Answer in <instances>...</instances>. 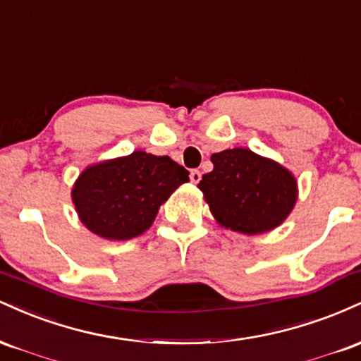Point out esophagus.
<instances>
[{
    "mask_svg": "<svg viewBox=\"0 0 361 361\" xmlns=\"http://www.w3.org/2000/svg\"><path fill=\"white\" fill-rule=\"evenodd\" d=\"M190 180H192V183L197 185L198 181L202 180V173L198 171V169H192V171H190Z\"/></svg>",
    "mask_w": 361,
    "mask_h": 361,
    "instance_id": "obj_1",
    "label": "esophagus"
}]
</instances>
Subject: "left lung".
I'll return each mask as SVG.
<instances>
[{
    "instance_id": "obj_1",
    "label": "left lung",
    "mask_w": 361,
    "mask_h": 361,
    "mask_svg": "<svg viewBox=\"0 0 361 361\" xmlns=\"http://www.w3.org/2000/svg\"><path fill=\"white\" fill-rule=\"evenodd\" d=\"M214 169L198 188L215 221L255 235L279 227L297 202V180L287 168L251 149L234 147L210 157Z\"/></svg>"
}]
</instances>
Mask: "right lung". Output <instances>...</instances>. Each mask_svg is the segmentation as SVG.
<instances>
[{
    "mask_svg": "<svg viewBox=\"0 0 361 361\" xmlns=\"http://www.w3.org/2000/svg\"><path fill=\"white\" fill-rule=\"evenodd\" d=\"M188 180V171L169 156L134 151L86 168L71 197L91 233L110 241H127L146 233L159 207Z\"/></svg>",
    "mask_w": 361,
    "mask_h": 361,
    "instance_id": "obj_1",
    "label": "right lung"
}]
</instances>
